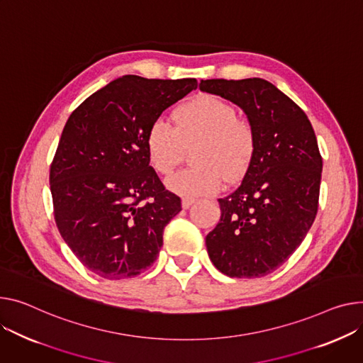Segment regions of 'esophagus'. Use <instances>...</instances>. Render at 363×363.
Wrapping results in <instances>:
<instances>
[{
    "label": "esophagus",
    "mask_w": 363,
    "mask_h": 363,
    "mask_svg": "<svg viewBox=\"0 0 363 363\" xmlns=\"http://www.w3.org/2000/svg\"><path fill=\"white\" fill-rule=\"evenodd\" d=\"M196 200L194 199H188V197H185V199H182V208H188L192 203H194Z\"/></svg>",
    "instance_id": "obj_1"
}]
</instances>
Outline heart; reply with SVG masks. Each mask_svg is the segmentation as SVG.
I'll list each match as a JSON object with an SVG mask.
<instances>
[{
	"label": "heart",
	"mask_w": 363,
	"mask_h": 363,
	"mask_svg": "<svg viewBox=\"0 0 363 363\" xmlns=\"http://www.w3.org/2000/svg\"><path fill=\"white\" fill-rule=\"evenodd\" d=\"M191 150V166L167 179L179 196L213 194L226 182L242 179L257 155V133L251 121L239 118L236 108L214 94H200L174 112V127L156 119L146 134L149 163L163 177Z\"/></svg>",
	"instance_id": "obj_1"
}]
</instances>
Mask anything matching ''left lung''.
<instances>
[{"label": "left lung", "mask_w": 363, "mask_h": 363, "mask_svg": "<svg viewBox=\"0 0 363 363\" xmlns=\"http://www.w3.org/2000/svg\"><path fill=\"white\" fill-rule=\"evenodd\" d=\"M203 91L244 109L257 133V155L206 236L214 267L229 277H262L302 244L318 211L323 157L305 112L262 79L201 80Z\"/></svg>", "instance_id": "obj_1"}]
</instances>
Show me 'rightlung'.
I'll return each instance as SVG.
<instances>
[{"label":"right lung","mask_w":363,"mask_h":363,"mask_svg":"<svg viewBox=\"0 0 363 363\" xmlns=\"http://www.w3.org/2000/svg\"><path fill=\"white\" fill-rule=\"evenodd\" d=\"M196 79H116L69 115L51 163L54 217L91 273L118 280L155 262L181 199L149 164L146 134Z\"/></svg>","instance_id":"obj_1"}]
</instances>
